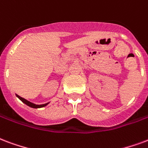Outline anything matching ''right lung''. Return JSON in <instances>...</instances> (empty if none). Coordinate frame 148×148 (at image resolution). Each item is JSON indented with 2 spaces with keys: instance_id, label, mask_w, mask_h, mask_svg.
I'll return each instance as SVG.
<instances>
[{
  "instance_id": "1",
  "label": "right lung",
  "mask_w": 148,
  "mask_h": 148,
  "mask_svg": "<svg viewBox=\"0 0 148 148\" xmlns=\"http://www.w3.org/2000/svg\"><path fill=\"white\" fill-rule=\"evenodd\" d=\"M16 96H18V98L20 100H21L22 102H23L25 104H27V106H29V107H30V108H43V107H45L48 103H45V104H41V105H37V104H34V103H30V102H29L28 100H27V99H23V97H21V96H18V95H16Z\"/></svg>"
}]
</instances>
